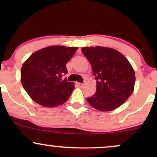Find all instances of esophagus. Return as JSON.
<instances>
[{"mask_svg": "<svg viewBox=\"0 0 157 157\" xmlns=\"http://www.w3.org/2000/svg\"><path fill=\"white\" fill-rule=\"evenodd\" d=\"M77 85H78L79 87H82V86H83V83H81V82H77Z\"/></svg>", "mask_w": 157, "mask_h": 157, "instance_id": "1", "label": "esophagus"}]
</instances>
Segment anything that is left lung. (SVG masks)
<instances>
[{
	"label": "left lung",
	"mask_w": 157,
	"mask_h": 157,
	"mask_svg": "<svg viewBox=\"0 0 157 157\" xmlns=\"http://www.w3.org/2000/svg\"><path fill=\"white\" fill-rule=\"evenodd\" d=\"M82 52L91 65L97 80V91L87 101L99 111L120 107L133 93L135 74L128 60L117 50L96 46L83 47Z\"/></svg>",
	"instance_id": "obj_1"
}]
</instances>
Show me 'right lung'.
Listing matches in <instances>:
<instances>
[{
  "label": "right lung",
  "instance_id": "add662e5",
  "mask_svg": "<svg viewBox=\"0 0 157 157\" xmlns=\"http://www.w3.org/2000/svg\"><path fill=\"white\" fill-rule=\"evenodd\" d=\"M77 47L52 46L35 52L21 68V83L34 101L45 107L62 105L75 89L65 77Z\"/></svg>",
  "mask_w": 157,
  "mask_h": 157
}]
</instances>
